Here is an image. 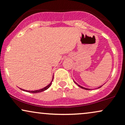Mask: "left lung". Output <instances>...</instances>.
I'll use <instances>...</instances> for the list:
<instances>
[{
    "label": "left lung",
    "instance_id": "1",
    "mask_svg": "<svg viewBox=\"0 0 125 125\" xmlns=\"http://www.w3.org/2000/svg\"><path fill=\"white\" fill-rule=\"evenodd\" d=\"M73 82H74V83H76V84H77V86H79L80 87H81V88L83 89H85V90H90V89H88V88H86V87H82V86H81V85H79V84H77V83H76V82H74V81H73ZM102 87V86H99V87H97V88H100V87Z\"/></svg>",
    "mask_w": 125,
    "mask_h": 125
}]
</instances>
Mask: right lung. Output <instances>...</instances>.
Wrapping results in <instances>:
<instances>
[{
	"label": "right lung",
	"instance_id": "1",
	"mask_svg": "<svg viewBox=\"0 0 125 125\" xmlns=\"http://www.w3.org/2000/svg\"><path fill=\"white\" fill-rule=\"evenodd\" d=\"M53 80V78H52V80L51 82L49 84H48V85H47L46 86L43 87V88L42 89H39V90H25V89H21V90H23V91H25V92H29V93H33V94H37V93H39V92H42L43 91H44V90H47L48 89L49 87L50 86H51L52 84V82Z\"/></svg>",
	"mask_w": 125,
	"mask_h": 125
}]
</instances>
